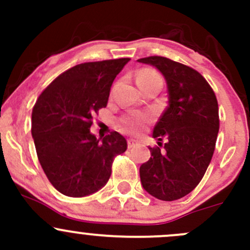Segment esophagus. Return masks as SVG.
I'll list each match as a JSON object with an SVG mask.
<instances>
[{"mask_svg": "<svg viewBox=\"0 0 250 250\" xmlns=\"http://www.w3.org/2000/svg\"><path fill=\"white\" fill-rule=\"evenodd\" d=\"M138 141L137 140H134V139H129L128 140V147L129 148H133V147H135V146L138 145Z\"/></svg>", "mask_w": 250, "mask_h": 250, "instance_id": "obj_1", "label": "esophagus"}]
</instances>
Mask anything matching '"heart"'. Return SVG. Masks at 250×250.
Here are the masks:
<instances>
[{
	"label": "heart",
	"instance_id": "b5f03b06",
	"mask_svg": "<svg viewBox=\"0 0 250 250\" xmlns=\"http://www.w3.org/2000/svg\"><path fill=\"white\" fill-rule=\"evenodd\" d=\"M152 80H161V77L158 76L157 72H155L153 70L144 69L140 70L137 74V82H146V81H152ZM148 118L144 115H138V113H134V115L127 116L122 120L123 125L127 128L130 132H139L144 128V125L147 123Z\"/></svg>",
	"mask_w": 250,
	"mask_h": 250
}]
</instances>
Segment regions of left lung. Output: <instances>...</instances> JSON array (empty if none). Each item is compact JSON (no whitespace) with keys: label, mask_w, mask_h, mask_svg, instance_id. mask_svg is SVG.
<instances>
[{"label":"left lung","mask_w":250,"mask_h":250,"mask_svg":"<svg viewBox=\"0 0 250 250\" xmlns=\"http://www.w3.org/2000/svg\"><path fill=\"white\" fill-rule=\"evenodd\" d=\"M152 65L167 82L168 107L156 123L152 138L165 150L150 147L140 166L144 190L162 201L190 193L210 163L219 132L218 100L200 72L165 57L138 60Z\"/></svg>","instance_id":"8db88e82"}]
</instances>
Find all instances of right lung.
<instances>
[{
  "label": "right lung",
  "mask_w": 250,
  "mask_h": 250,
  "mask_svg": "<svg viewBox=\"0 0 250 250\" xmlns=\"http://www.w3.org/2000/svg\"><path fill=\"white\" fill-rule=\"evenodd\" d=\"M129 58L84 62L59 75L32 110L31 134L48 180L62 195L84 197L106 185L116 155L127 150L117 132L97 139L94 113L107 105L113 80Z\"/></svg>",
  "instance_id": "1"
}]
</instances>
